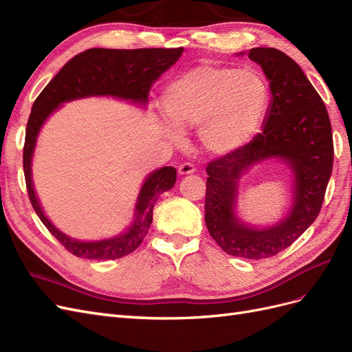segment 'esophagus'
Listing matches in <instances>:
<instances>
[{"label":"esophagus","instance_id":"34e87169","mask_svg":"<svg viewBox=\"0 0 352 352\" xmlns=\"http://www.w3.org/2000/svg\"><path fill=\"white\" fill-rule=\"evenodd\" d=\"M177 172H179V175H180V176L192 175V173L195 172V166H194L192 163H184V164H180V166H179Z\"/></svg>","mask_w":352,"mask_h":352}]
</instances>
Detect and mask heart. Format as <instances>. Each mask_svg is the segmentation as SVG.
<instances>
[{
  "label": "heart",
  "instance_id": "obj_1",
  "mask_svg": "<svg viewBox=\"0 0 352 352\" xmlns=\"http://www.w3.org/2000/svg\"><path fill=\"white\" fill-rule=\"evenodd\" d=\"M269 102L267 83L257 70L199 65L168 85L163 95L170 122L164 131L179 142L180 132L199 127V141L212 155L247 145Z\"/></svg>",
  "mask_w": 352,
  "mask_h": 352
}]
</instances>
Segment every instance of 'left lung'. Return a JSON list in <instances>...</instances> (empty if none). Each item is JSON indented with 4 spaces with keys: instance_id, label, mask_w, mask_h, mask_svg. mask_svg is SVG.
Wrapping results in <instances>:
<instances>
[{
    "instance_id": "8db88e82",
    "label": "left lung",
    "mask_w": 352,
    "mask_h": 352,
    "mask_svg": "<svg viewBox=\"0 0 352 352\" xmlns=\"http://www.w3.org/2000/svg\"><path fill=\"white\" fill-rule=\"evenodd\" d=\"M248 57L267 78L272 101L263 132L207 166L206 225L226 254L260 260L289 247L317 219L332 175L333 140L323 100L291 57L263 47L251 48ZM269 159H280L290 168L293 195L283 219L255 227L237 214L240 179Z\"/></svg>"
}]
</instances>
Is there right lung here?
<instances>
[{
	"instance_id": "add662e5",
	"label": "right lung",
	"mask_w": 352,
	"mask_h": 352,
	"mask_svg": "<svg viewBox=\"0 0 352 352\" xmlns=\"http://www.w3.org/2000/svg\"><path fill=\"white\" fill-rule=\"evenodd\" d=\"M184 48L107 50L91 48L74 56L47 85L32 105L23 148V170L32 207L45 228L73 255L89 260H114L140 247L153 221L158 197L176 184V168L162 167L148 175L140 189L133 219L119 235L98 241L74 239L52 225L42 208L32 179V160L42 126L63 104L91 97H110L146 109L153 85L182 56Z\"/></svg>"
}]
</instances>
